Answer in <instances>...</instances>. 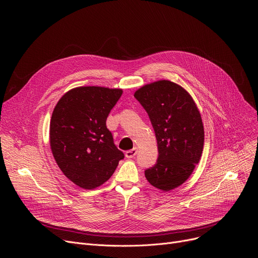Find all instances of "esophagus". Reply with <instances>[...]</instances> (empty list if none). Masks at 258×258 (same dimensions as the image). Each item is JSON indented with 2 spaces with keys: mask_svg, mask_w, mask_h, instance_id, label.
<instances>
[{
  "mask_svg": "<svg viewBox=\"0 0 258 258\" xmlns=\"http://www.w3.org/2000/svg\"><path fill=\"white\" fill-rule=\"evenodd\" d=\"M138 153V148H134L132 150H128L125 152V156L126 158H134Z\"/></svg>",
  "mask_w": 258,
  "mask_h": 258,
  "instance_id": "obj_1",
  "label": "esophagus"
}]
</instances>
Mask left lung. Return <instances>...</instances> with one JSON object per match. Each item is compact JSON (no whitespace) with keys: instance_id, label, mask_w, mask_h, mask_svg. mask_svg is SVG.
I'll use <instances>...</instances> for the list:
<instances>
[{"instance_id":"left-lung-1","label":"left lung","mask_w":258,"mask_h":258,"mask_svg":"<svg viewBox=\"0 0 258 258\" xmlns=\"http://www.w3.org/2000/svg\"><path fill=\"white\" fill-rule=\"evenodd\" d=\"M134 96L148 113L158 146L157 161L145 176L157 189L172 190L186 181L200 160L201 115L189 93L169 81L146 85Z\"/></svg>"}]
</instances>
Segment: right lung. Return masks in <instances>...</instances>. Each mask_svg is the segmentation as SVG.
Wrapping results in <instances>:
<instances>
[{
	"instance_id": "obj_1",
	"label": "right lung",
	"mask_w": 258,
	"mask_h": 258,
	"mask_svg": "<svg viewBox=\"0 0 258 258\" xmlns=\"http://www.w3.org/2000/svg\"><path fill=\"white\" fill-rule=\"evenodd\" d=\"M122 95L119 89L80 87L57 103L50 122V144L62 172L92 190L108 180L124 158L106 119Z\"/></svg>"
}]
</instances>
